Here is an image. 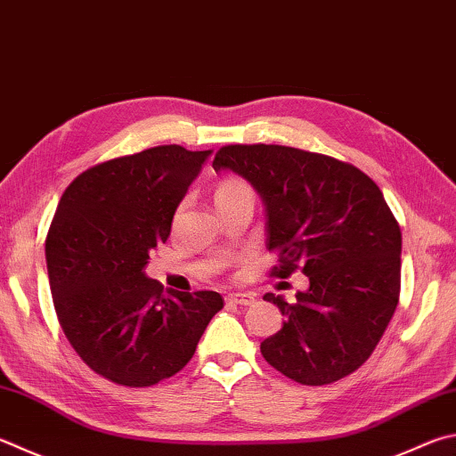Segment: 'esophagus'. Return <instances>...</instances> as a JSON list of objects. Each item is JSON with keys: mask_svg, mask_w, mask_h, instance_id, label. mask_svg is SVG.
Returning a JSON list of instances; mask_svg holds the SVG:
<instances>
[{"mask_svg": "<svg viewBox=\"0 0 456 456\" xmlns=\"http://www.w3.org/2000/svg\"><path fill=\"white\" fill-rule=\"evenodd\" d=\"M227 303L229 305H243V307H247V305L255 303V297L247 295V293H231V295H227Z\"/></svg>", "mask_w": 456, "mask_h": 456, "instance_id": "34e87169", "label": "esophagus"}]
</instances>
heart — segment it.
I'll return each mask as SVG.
<instances>
[{"instance_id":"b5f03b06","label":"heart","mask_w":456,"mask_h":456,"mask_svg":"<svg viewBox=\"0 0 456 456\" xmlns=\"http://www.w3.org/2000/svg\"><path fill=\"white\" fill-rule=\"evenodd\" d=\"M247 191H251V189H249V185L245 183V181L235 179V177L223 179L221 183L217 185V189H215V203L223 201V200H229V197L247 193Z\"/></svg>"}]
</instances>
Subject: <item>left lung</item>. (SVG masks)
<instances>
[{
    "mask_svg": "<svg viewBox=\"0 0 456 456\" xmlns=\"http://www.w3.org/2000/svg\"><path fill=\"white\" fill-rule=\"evenodd\" d=\"M213 169L239 173L263 197L267 249L279 253L269 275L309 277L295 303L263 297L285 314L261 343L265 361L309 387L351 375L401 295V227L379 185L351 163L285 145H225Z\"/></svg>",
    "mask_w": 456,
    "mask_h": 456,
    "instance_id": "obj_1",
    "label": "left lung"
}]
</instances>
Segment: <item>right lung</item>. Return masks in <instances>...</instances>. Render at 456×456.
I'll return each instance as SVG.
<instances>
[{
	"label": "right lung",
	"instance_id": "1",
	"mask_svg": "<svg viewBox=\"0 0 456 456\" xmlns=\"http://www.w3.org/2000/svg\"><path fill=\"white\" fill-rule=\"evenodd\" d=\"M209 153L159 145L115 157L79 173L57 203L45 237L57 321L81 361L115 385L175 375L223 309L219 293L165 295L143 273Z\"/></svg>",
	"mask_w": 456,
	"mask_h": 456
}]
</instances>
